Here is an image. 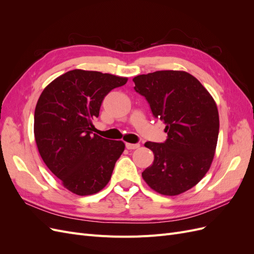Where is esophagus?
I'll use <instances>...</instances> for the list:
<instances>
[{"label": "esophagus", "mask_w": 254, "mask_h": 254, "mask_svg": "<svg viewBox=\"0 0 254 254\" xmlns=\"http://www.w3.org/2000/svg\"><path fill=\"white\" fill-rule=\"evenodd\" d=\"M140 147V144H131V143H126V148L127 149H136Z\"/></svg>", "instance_id": "obj_1"}]
</instances>
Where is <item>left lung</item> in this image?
Wrapping results in <instances>:
<instances>
[{
  "instance_id": "left-lung-1",
  "label": "left lung",
  "mask_w": 254,
  "mask_h": 254,
  "mask_svg": "<svg viewBox=\"0 0 254 254\" xmlns=\"http://www.w3.org/2000/svg\"><path fill=\"white\" fill-rule=\"evenodd\" d=\"M132 80L167 133L164 143H145L155 159L142 173L143 179L162 195L184 193L212 164L219 132L216 103L200 81L183 71H157Z\"/></svg>"
}]
</instances>
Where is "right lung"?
<instances>
[{
    "label": "right lung",
    "instance_id": "right-lung-1",
    "mask_svg": "<svg viewBox=\"0 0 254 254\" xmlns=\"http://www.w3.org/2000/svg\"><path fill=\"white\" fill-rule=\"evenodd\" d=\"M126 77L72 70L43 90L35 109L38 150L64 187L79 196L95 194L109 182L125 149L122 141L92 133L105 96L124 86Z\"/></svg>",
    "mask_w": 254,
    "mask_h": 254
}]
</instances>
